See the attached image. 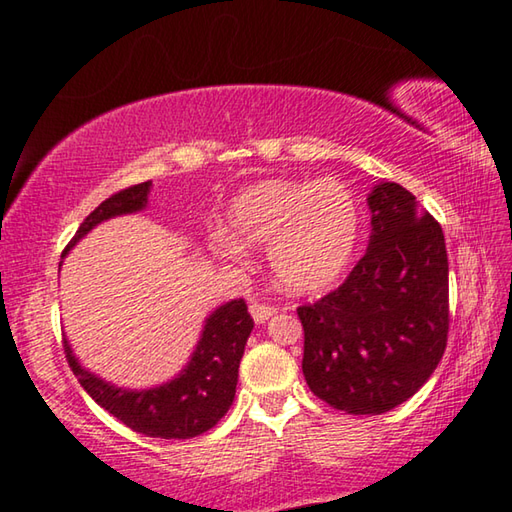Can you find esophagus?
<instances>
[{"label":"esophagus","instance_id":"obj_1","mask_svg":"<svg viewBox=\"0 0 512 512\" xmlns=\"http://www.w3.org/2000/svg\"><path fill=\"white\" fill-rule=\"evenodd\" d=\"M275 311L277 309L273 305H266V302H259V300H255L253 305H250V316L255 318V323H266V320L271 318Z\"/></svg>","mask_w":512,"mask_h":512}]
</instances>
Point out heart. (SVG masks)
I'll list each match as a JSON object with an SVG mask.
<instances>
[{
	"instance_id": "obj_1",
	"label": "heart",
	"mask_w": 512,
	"mask_h": 512,
	"mask_svg": "<svg viewBox=\"0 0 512 512\" xmlns=\"http://www.w3.org/2000/svg\"><path fill=\"white\" fill-rule=\"evenodd\" d=\"M359 232V203L339 180H264L232 198L214 248L225 257H241V240L268 244L277 287L316 293L348 268Z\"/></svg>"
}]
</instances>
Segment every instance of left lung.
Segmentation results:
<instances>
[{
	"mask_svg": "<svg viewBox=\"0 0 512 512\" xmlns=\"http://www.w3.org/2000/svg\"><path fill=\"white\" fill-rule=\"evenodd\" d=\"M366 255L339 289L298 307L311 393L379 415L420 391L447 348L449 264L440 223L397 183L368 196Z\"/></svg>",
	"mask_w": 512,
	"mask_h": 512,
	"instance_id": "obj_1",
	"label": "left lung"
}]
</instances>
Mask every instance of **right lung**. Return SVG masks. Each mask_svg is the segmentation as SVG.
I'll list each match as a JSON object with an SVG mask.
<instances>
[{"instance_id":"1","label":"right lung","mask_w":512,"mask_h":512,"mask_svg":"<svg viewBox=\"0 0 512 512\" xmlns=\"http://www.w3.org/2000/svg\"><path fill=\"white\" fill-rule=\"evenodd\" d=\"M149 189L151 183H140L106 198L81 223L74 239L63 250V257L94 225L112 216L144 210L149 203ZM253 327L255 323L248 314L244 298L225 302L205 320L201 341L180 375L149 391H126L92 375L90 370L81 368L67 341L65 354L69 368L74 370L92 400L124 422L128 429L151 438L185 440L201 436L228 413L237 393L239 361L244 357Z\"/></svg>"}]
</instances>
